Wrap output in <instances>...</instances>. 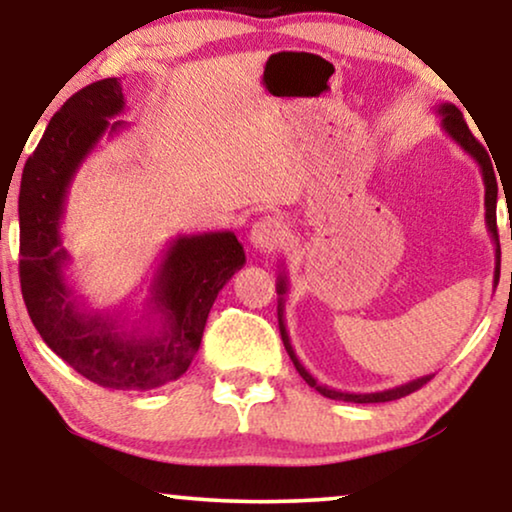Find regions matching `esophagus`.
<instances>
[{"label":"esophagus","mask_w":512,"mask_h":512,"mask_svg":"<svg viewBox=\"0 0 512 512\" xmlns=\"http://www.w3.org/2000/svg\"><path fill=\"white\" fill-rule=\"evenodd\" d=\"M284 237L286 228L282 219H277V216H263V219H258L249 230V242L254 244L258 251H265V254L277 249L279 244L284 242Z\"/></svg>","instance_id":"1"}]
</instances>
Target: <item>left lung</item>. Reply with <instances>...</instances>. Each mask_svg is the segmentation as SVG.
Instances as JSON below:
<instances>
[{"label": "left lung", "mask_w": 512, "mask_h": 512, "mask_svg": "<svg viewBox=\"0 0 512 512\" xmlns=\"http://www.w3.org/2000/svg\"><path fill=\"white\" fill-rule=\"evenodd\" d=\"M436 111L440 116H443V130L450 135L454 142H457L461 149H464L468 156H471L475 163H478L480 172H482V181H485V223H487V230L489 235H492V240L496 244V265H494V286L499 284V275H501V249H499V233H496V200H499V186H496V174H494V163L492 158H489V153L492 151H485V146H482L478 139L473 137V132L468 130V125L464 121V114L454 107L450 102H443L438 104ZM286 291H289V279H286L284 272H279L277 277V319H279V333H282V342L286 347V352H289L293 366L300 373V377L310 384L312 389H317L321 396L326 398H333V401H347V403H387V401H396V398H403L412 394V391L422 389L426 382L431 380L433 375H422L417 377V380H410L405 384H398V387H391V389H384V391H370V394H349V391H340V389H331L326 387V384H321L314 380V377L307 373L303 363L298 361L296 352H293L291 347V340H289V331H286V324H284V296Z\"/></svg>", "instance_id": "left-lung-1"}]
</instances>
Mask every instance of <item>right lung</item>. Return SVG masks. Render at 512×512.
Returning a JSON list of instances; mask_svg holds the SVG:
<instances>
[{"mask_svg":"<svg viewBox=\"0 0 512 512\" xmlns=\"http://www.w3.org/2000/svg\"><path fill=\"white\" fill-rule=\"evenodd\" d=\"M123 109L121 81L90 83L62 104L27 158L18 195L20 289L34 328L76 373L104 389L149 391L186 373L216 296L247 258L230 230L174 237L135 326L74 296L60 235L67 193L100 139L128 128L111 121Z\"/></svg>","mask_w":512,"mask_h":512,"instance_id":"add662e5","label":"right lung"}]
</instances>
